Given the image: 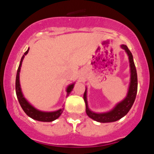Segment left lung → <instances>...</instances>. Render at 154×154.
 <instances>
[{"mask_svg":"<svg viewBox=\"0 0 154 154\" xmlns=\"http://www.w3.org/2000/svg\"><path fill=\"white\" fill-rule=\"evenodd\" d=\"M121 48L125 50L129 57V62H130V82L129 89H128L127 95L126 98L123 101L117 103L116 106L107 112H103V113H97V112H92V110L89 109L88 106V102H87V90L85 89L84 92L83 99L85 103V112L86 114L89 116V117L94 120L99 122V123H111L115 122L121 118H123L124 116L128 113L133 106V103L135 101L136 96L137 92V69H136L135 64L133 62V55L131 51L129 50L127 46L125 45H122Z\"/></svg>","mask_w":154,"mask_h":154,"instance_id":"8db88e82","label":"left lung"}]
</instances>
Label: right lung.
<instances>
[{
  "label": "right lung",
  "mask_w": 154,
  "mask_h": 154,
  "mask_svg": "<svg viewBox=\"0 0 154 154\" xmlns=\"http://www.w3.org/2000/svg\"><path fill=\"white\" fill-rule=\"evenodd\" d=\"M28 51H29V48H28V49L24 52V55H23L22 58H21V62H20V64H19V67L18 69H17L15 82L16 95H17V99H18L19 103L21 105V108L24 110V112H25L29 117H31V119H35V120L38 121H41V122H52V121L55 120V119H58V118L60 116L61 114L63 112V109H60L54 111V112H43V111H40V110L35 109L33 106H31V105L27 101V99L24 97L22 92H21V85H20V79H19L20 77H19V75H20V71H21V64H22L23 59H24V55H26L27 54H28ZM74 85L75 83H72L67 87V89H66L67 96H69V93L72 91Z\"/></svg>",
  "instance_id": "add662e5"
}]
</instances>
